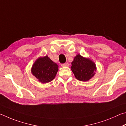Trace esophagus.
<instances>
[{"label": "esophagus", "mask_w": 126, "mask_h": 126, "mask_svg": "<svg viewBox=\"0 0 126 126\" xmlns=\"http://www.w3.org/2000/svg\"><path fill=\"white\" fill-rule=\"evenodd\" d=\"M69 66V63H64L61 64V66L62 67H67Z\"/></svg>", "instance_id": "esophagus-1"}]
</instances>
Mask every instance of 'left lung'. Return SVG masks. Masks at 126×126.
Listing matches in <instances>:
<instances>
[{
	"label": "left lung",
	"mask_w": 126,
	"mask_h": 126,
	"mask_svg": "<svg viewBox=\"0 0 126 126\" xmlns=\"http://www.w3.org/2000/svg\"><path fill=\"white\" fill-rule=\"evenodd\" d=\"M71 70L75 76L79 81H87L95 74V63L89 58L83 57L78 54L71 63Z\"/></svg>",
	"instance_id": "1"
}]
</instances>
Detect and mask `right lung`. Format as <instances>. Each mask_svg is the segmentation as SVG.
<instances>
[{
    "mask_svg": "<svg viewBox=\"0 0 126 126\" xmlns=\"http://www.w3.org/2000/svg\"><path fill=\"white\" fill-rule=\"evenodd\" d=\"M58 65L53 62L47 55L40 57L33 64L32 73L39 82L43 83L53 80L58 71Z\"/></svg>",
    "mask_w": 126,
    "mask_h": 126,
    "instance_id": "1",
    "label": "right lung"
}]
</instances>
